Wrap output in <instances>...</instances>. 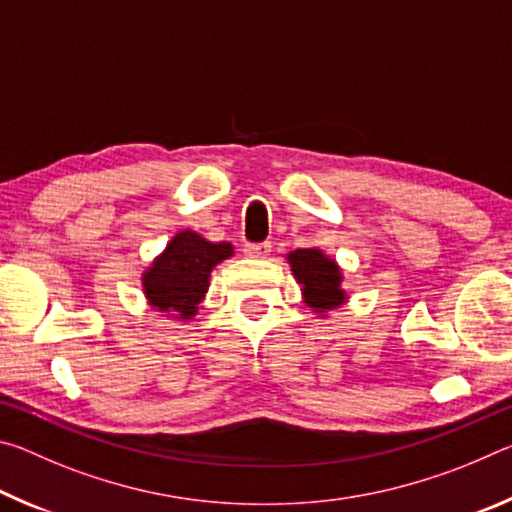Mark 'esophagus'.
<instances>
[{
	"label": "esophagus",
	"mask_w": 512,
	"mask_h": 512,
	"mask_svg": "<svg viewBox=\"0 0 512 512\" xmlns=\"http://www.w3.org/2000/svg\"><path fill=\"white\" fill-rule=\"evenodd\" d=\"M244 253L253 259H264L268 253H271V244H268V241H262V244H246Z\"/></svg>",
	"instance_id": "obj_1"
}]
</instances>
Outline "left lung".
<instances>
[{
	"instance_id": "left-lung-1",
	"label": "left lung",
	"mask_w": 512,
	"mask_h": 512,
	"mask_svg": "<svg viewBox=\"0 0 512 512\" xmlns=\"http://www.w3.org/2000/svg\"><path fill=\"white\" fill-rule=\"evenodd\" d=\"M291 271L302 287L305 305L323 316L325 311L341 307L348 296L341 289L343 275L339 264L318 248H298L287 255Z\"/></svg>"
}]
</instances>
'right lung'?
<instances>
[{"mask_svg":"<svg viewBox=\"0 0 512 512\" xmlns=\"http://www.w3.org/2000/svg\"><path fill=\"white\" fill-rule=\"evenodd\" d=\"M232 253L228 241L212 244L194 230L178 232L142 275L146 300L171 318L192 320L210 287L212 268Z\"/></svg>","mask_w":512,"mask_h":512,"instance_id":"1","label":"right lung"}]
</instances>
